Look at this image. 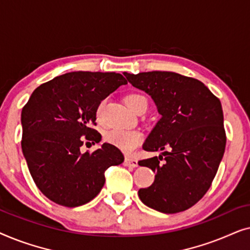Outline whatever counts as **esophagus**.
Segmentation results:
<instances>
[{
  "label": "esophagus",
  "instance_id": "34e87169",
  "mask_svg": "<svg viewBox=\"0 0 250 250\" xmlns=\"http://www.w3.org/2000/svg\"><path fill=\"white\" fill-rule=\"evenodd\" d=\"M124 164H125V166L132 167V168H135V167H138V160L134 159V158H131V157H126L125 160H124Z\"/></svg>",
  "mask_w": 250,
  "mask_h": 250
}]
</instances>
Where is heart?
<instances>
[{"label": "heart", "instance_id": "b5f03b06", "mask_svg": "<svg viewBox=\"0 0 250 250\" xmlns=\"http://www.w3.org/2000/svg\"><path fill=\"white\" fill-rule=\"evenodd\" d=\"M142 102H146V97H143L142 94L139 93H131L126 95L125 98V104L132 111H134L136 107H138L140 104H142ZM102 105H104V104H101L98 107V117L101 114ZM105 140H107L110 145L117 146L118 149H121L122 151H124L125 153H131L141 145L143 135L141 132L133 131V129H112V131L107 133Z\"/></svg>", "mask_w": 250, "mask_h": 250}]
</instances>
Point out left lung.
Segmentation results:
<instances>
[{
	"instance_id": "1",
	"label": "left lung",
	"mask_w": 250,
	"mask_h": 250,
	"mask_svg": "<svg viewBox=\"0 0 250 250\" xmlns=\"http://www.w3.org/2000/svg\"><path fill=\"white\" fill-rule=\"evenodd\" d=\"M124 75L151 97L160 115L142 148L163 152L139 162L156 173L151 186L139 190L140 199L160 213L186 210L205 196L223 158L221 102L200 81L172 71ZM166 147L169 152L163 151Z\"/></svg>"
}]
</instances>
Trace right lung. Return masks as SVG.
Returning a JSON list of instances; mask_svg holds the SVG:
<instances>
[{
  "instance_id": "right-lung-1",
  "label": "right lung",
  "mask_w": 250,
  "mask_h": 250,
  "mask_svg": "<svg viewBox=\"0 0 250 250\" xmlns=\"http://www.w3.org/2000/svg\"><path fill=\"white\" fill-rule=\"evenodd\" d=\"M127 82L117 73L73 71L40 85L21 111V149L34 182L44 196L66 207L87 204L104 186V170L121 165L117 146L104 143L81 152L85 140L99 143V104Z\"/></svg>"
}]
</instances>
